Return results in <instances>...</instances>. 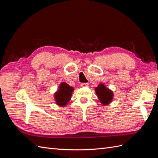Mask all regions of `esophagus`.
Segmentation results:
<instances>
[{
	"label": "esophagus",
	"mask_w": 158,
	"mask_h": 158,
	"mask_svg": "<svg viewBox=\"0 0 158 158\" xmlns=\"http://www.w3.org/2000/svg\"><path fill=\"white\" fill-rule=\"evenodd\" d=\"M88 85H89V84L88 83H82L80 84V86L82 87V88L83 87H88Z\"/></svg>",
	"instance_id": "1"
}]
</instances>
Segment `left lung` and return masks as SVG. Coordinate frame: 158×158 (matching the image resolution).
Returning a JSON list of instances; mask_svg holds the SVG:
<instances>
[{"instance_id":"obj_1","label":"left lung","mask_w":158,"mask_h":158,"mask_svg":"<svg viewBox=\"0 0 158 158\" xmlns=\"http://www.w3.org/2000/svg\"><path fill=\"white\" fill-rule=\"evenodd\" d=\"M95 92L100 103L103 106H108L113 102V92L108 88L104 84H99L95 88Z\"/></svg>"}]
</instances>
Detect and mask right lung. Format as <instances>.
<instances>
[{"instance_id": "right-lung-1", "label": "right lung", "mask_w": 158, "mask_h": 158, "mask_svg": "<svg viewBox=\"0 0 158 158\" xmlns=\"http://www.w3.org/2000/svg\"><path fill=\"white\" fill-rule=\"evenodd\" d=\"M74 88L66 82H61L59 85V89L54 93V98L56 106L64 107L70 101Z\"/></svg>"}]
</instances>
